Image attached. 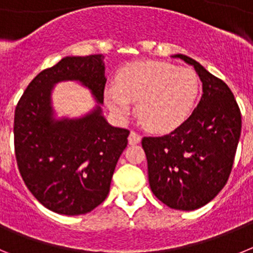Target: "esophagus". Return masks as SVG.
Listing matches in <instances>:
<instances>
[{
	"label": "esophagus",
	"mask_w": 253,
	"mask_h": 253,
	"mask_svg": "<svg viewBox=\"0 0 253 253\" xmlns=\"http://www.w3.org/2000/svg\"><path fill=\"white\" fill-rule=\"evenodd\" d=\"M140 139H142V137H140V134H138L137 131L131 130L130 134H129V144H137V143L140 142Z\"/></svg>",
	"instance_id": "obj_1"
}]
</instances>
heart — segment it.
<instances>
[{
  "instance_id": "b5f03b06",
  "label": "heart",
  "mask_w": 253,
  "mask_h": 253,
  "mask_svg": "<svg viewBox=\"0 0 253 253\" xmlns=\"http://www.w3.org/2000/svg\"><path fill=\"white\" fill-rule=\"evenodd\" d=\"M198 92L193 69L144 60L120 69L116 84L106 87L105 100L120 118L128 115L130 104H137L138 119L148 130L167 133L189 118Z\"/></svg>"
}]
</instances>
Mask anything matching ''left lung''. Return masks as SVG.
<instances>
[{"label": "left lung", "instance_id": "left-lung-1", "mask_svg": "<svg viewBox=\"0 0 253 253\" xmlns=\"http://www.w3.org/2000/svg\"><path fill=\"white\" fill-rule=\"evenodd\" d=\"M195 68L203 82L198 107L162 137H144L152 193L167 207L195 210L227 184L241 137L242 116L231 88L193 58L176 54Z\"/></svg>", "mask_w": 253, "mask_h": 253}]
</instances>
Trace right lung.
Masks as SVG:
<instances>
[{"instance_id": "obj_1", "label": "right lung", "mask_w": 253, "mask_h": 253, "mask_svg": "<svg viewBox=\"0 0 253 253\" xmlns=\"http://www.w3.org/2000/svg\"><path fill=\"white\" fill-rule=\"evenodd\" d=\"M60 81H80L102 104L104 57H66L29 84L15 110V156L22 180L40 204L54 213L80 215L106 199L129 130L111 126L100 106L81 119L55 120L50 93Z\"/></svg>"}]
</instances>
